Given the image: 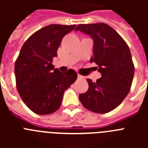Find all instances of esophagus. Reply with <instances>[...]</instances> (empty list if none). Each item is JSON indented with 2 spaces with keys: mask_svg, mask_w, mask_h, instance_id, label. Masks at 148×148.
Here are the masks:
<instances>
[{
  "mask_svg": "<svg viewBox=\"0 0 148 148\" xmlns=\"http://www.w3.org/2000/svg\"><path fill=\"white\" fill-rule=\"evenodd\" d=\"M84 77L83 76V75H80V74H78V79H82V78H84Z\"/></svg>",
  "mask_w": 148,
  "mask_h": 148,
  "instance_id": "34e87169",
  "label": "esophagus"
}]
</instances>
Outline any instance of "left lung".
Returning <instances> with one entry per match:
<instances>
[{
  "label": "left lung",
  "mask_w": 148,
  "mask_h": 148,
  "mask_svg": "<svg viewBox=\"0 0 148 148\" xmlns=\"http://www.w3.org/2000/svg\"><path fill=\"white\" fill-rule=\"evenodd\" d=\"M75 30L93 39L90 61L98 65L96 69L101 73L96 82L87 78L89 88L79 95V100L94 113H109L122 102L130 90L135 69L130 49L121 35L104 23L79 24Z\"/></svg>",
  "instance_id": "obj_1"
}]
</instances>
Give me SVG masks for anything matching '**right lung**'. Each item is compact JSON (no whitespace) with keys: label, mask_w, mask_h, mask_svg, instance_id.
<instances>
[{"label":"right lung","mask_w":148,"mask_h":148,"mask_svg":"<svg viewBox=\"0 0 148 148\" xmlns=\"http://www.w3.org/2000/svg\"><path fill=\"white\" fill-rule=\"evenodd\" d=\"M75 27L47 26L32 34L22 46L15 64L16 87L23 102L36 114L58 110L64 90L76 80L75 71L70 69L61 73L53 65L61 40Z\"/></svg>","instance_id":"add662e5"}]
</instances>
